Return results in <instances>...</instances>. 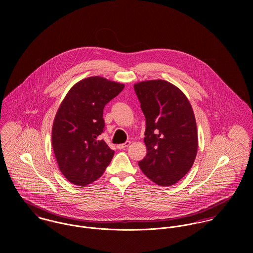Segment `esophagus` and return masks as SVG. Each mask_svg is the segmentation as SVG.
<instances>
[{
    "mask_svg": "<svg viewBox=\"0 0 253 253\" xmlns=\"http://www.w3.org/2000/svg\"><path fill=\"white\" fill-rule=\"evenodd\" d=\"M130 144V141H126V142H125V143H123V144H119L117 146V148L118 149H120V150H122V149H125V148H126L128 145Z\"/></svg>",
    "mask_w": 253,
    "mask_h": 253,
    "instance_id": "34e87169",
    "label": "esophagus"
}]
</instances>
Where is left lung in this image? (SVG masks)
I'll list each match as a JSON object with an SVG mask.
<instances>
[{"instance_id": "left-lung-1", "label": "left lung", "mask_w": 253, "mask_h": 253, "mask_svg": "<svg viewBox=\"0 0 253 253\" xmlns=\"http://www.w3.org/2000/svg\"><path fill=\"white\" fill-rule=\"evenodd\" d=\"M134 90L146 119L147 154L138 165L157 185H173L190 170L198 152L192 106L177 86L164 80L137 83Z\"/></svg>"}]
</instances>
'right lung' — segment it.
<instances>
[{"instance_id": "1", "label": "right lung", "mask_w": 253, "mask_h": 253, "mask_svg": "<svg viewBox=\"0 0 253 253\" xmlns=\"http://www.w3.org/2000/svg\"><path fill=\"white\" fill-rule=\"evenodd\" d=\"M125 84L89 77L73 85L55 115L51 141L62 174L75 185L98 179L111 163V150L99 135L104 131L103 109Z\"/></svg>"}]
</instances>
